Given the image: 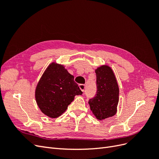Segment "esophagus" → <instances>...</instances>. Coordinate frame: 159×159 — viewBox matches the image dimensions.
Instances as JSON below:
<instances>
[{"label":"esophagus","mask_w":159,"mask_h":159,"mask_svg":"<svg viewBox=\"0 0 159 159\" xmlns=\"http://www.w3.org/2000/svg\"><path fill=\"white\" fill-rule=\"evenodd\" d=\"M79 87L80 88V89L82 91H85V85L84 84H80L79 85Z\"/></svg>","instance_id":"1"}]
</instances>
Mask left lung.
Here are the masks:
<instances>
[{
    "label": "left lung",
    "mask_w": 159,
    "mask_h": 159,
    "mask_svg": "<svg viewBox=\"0 0 159 159\" xmlns=\"http://www.w3.org/2000/svg\"><path fill=\"white\" fill-rule=\"evenodd\" d=\"M97 92L89 100L90 109L99 120L112 117L117 113L119 86L111 68L102 66L95 70Z\"/></svg>",
    "instance_id": "8db88e82"
}]
</instances>
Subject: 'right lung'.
Here are the masks:
<instances>
[{
  "label": "right lung",
  "instance_id": "1",
  "mask_svg": "<svg viewBox=\"0 0 159 159\" xmlns=\"http://www.w3.org/2000/svg\"><path fill=\"white\" fill-rule=\"evenodd\" d=\"M74 80L62 65L52 63L48 67L35 91L36 103L43 113L51 118L58 117L75 95L83 93Z\"/></svg>",
  "mask_w": 159,
  "mask_h": 159
}]
</instances>
